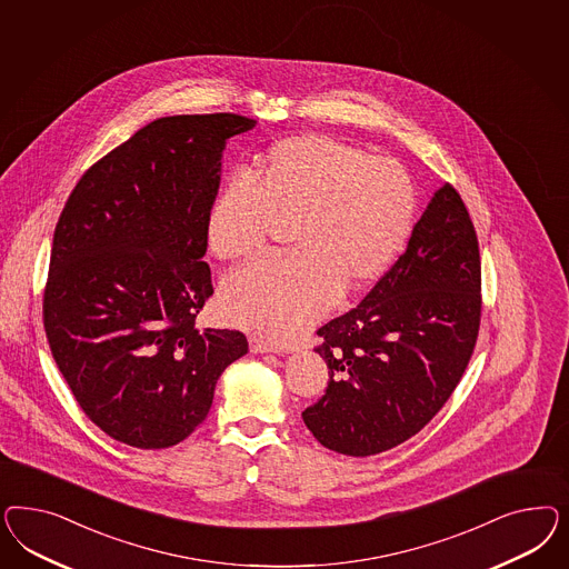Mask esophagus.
Masks as SVG:
<instances>
[{"instance_id":"obj_1","label":"esophagus","mask_w":569,"mask_h":569,"mask_svg":"<svg viewBox=\"0 0 569 569\" xmlns=\"http://www.w3.org/2000/svg\"><path fill=\"white\" fill-rule=\"evenodd\" d=\"M250 350H252L254 355L279 352V348H277V346L271 345V342H267V340H262V338H257V336H250Z\"/></svg>"}]
</instances>
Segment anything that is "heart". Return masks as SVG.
Returning a JSON list of instances; mask_svg holds the SVG:
<instances>
[{"label": "heart", "instance_id": "1", "mask_svg": "<svg viewBox=\"0 0 569 569\" xmlns=\"http://www.w3.org/2000/svg\"><path fill=\"white\" fill-rule=\"evenodd\" d=\"M417 188L392 156L367 154L345 139L305 133L279 139L236 174L207 219L210 252L246 262L264 252L276 223H290L292 254L229 277L221 312L231 326L290 342L342 292L388 271L413 229Z\"/></svg>", "mask_w": 569, "mask_h": 569}]
</instances>
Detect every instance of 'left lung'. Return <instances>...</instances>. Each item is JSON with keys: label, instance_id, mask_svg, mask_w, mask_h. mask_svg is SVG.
<instances>
[{"label": "left lung", "instance_id": "8db88e82", "mask_svg": "<svg viewBox=\"0 0 569 569\" xmlns=\"http://www.w3.org/2000/svg\"><path fill=\"white\" fill-rule=\"evenodd\" d=\"M480 246L466 202L445 183L407 252L357 309L331 319L315 350L326 395L302 411L336 452L369 457L423 430L466 373L482 317Z\"/></svg>", "mask_w": 569, "mask_h": 569}]
</instances>
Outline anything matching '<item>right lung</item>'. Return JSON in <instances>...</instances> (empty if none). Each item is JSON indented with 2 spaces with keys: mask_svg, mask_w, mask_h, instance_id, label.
I'll return each instance as SVG.
<instances>
[{
  "mask_svg": "<svg viewBox=\"0 0 569 569\" xmlns=\"http://www.w3.org/2000/svg\"><path fill=\"white\" fill-rule=\"evenodd\" d=\"M257 121L164 117L91 164L60 212L43 290L53 361L110 438L156 450L207 419L236 329H198L212 296L207 219L224 141Z\"/></svg>",
  "mask_w": 569,
  "mask_h": 569,
  "instance_id": "right-lung-1",
  "label": "right lung"
}]
</instances>
